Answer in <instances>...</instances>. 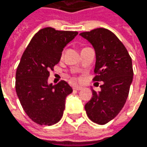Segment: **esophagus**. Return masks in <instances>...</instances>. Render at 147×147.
I'll return each mask as SVG.
<instances>
[{
  "mask_svg": "<svg viewBox=\"0 0 147 147\" xmlns=\"http://www.w3.org/2000/svg\"><path fill=\"white\" fill-rule=\"evenodd\" d=\"M82 88L83 87H81L80 86H77V84H76V86H73V89H75V90H82Z\"/></svg>",
  "mask_w": 147,
  "mask_h": 147,
  "instance_id": "34e87169",
  "label": "esophagus"
}]
</instances>
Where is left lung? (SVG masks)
Masks as SVG:
<instances>
[{
  "instance_id": "left-lung-1",
  "label": "left lung",
  "mask_w": 147,
  "mask_h": 147,
  "mask_svg": "<svg viewBox=\"0 0 147 147\" xmlns=\"http://www.w3.org/2000/svg\"><path fill=\"white\" fill-rule=\"evenodd\" d=\"M80 35L95 50L93 80L103 81L100 92L92 90L84 109L91 121L103 125L114 119L126 102L133 78L131 58L120 39L108 29L97 28Z\"/></svg>"
}]
</instances>
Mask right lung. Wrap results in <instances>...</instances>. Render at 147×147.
I'll return each instance as SVG.
<instances>
[{
  "label": "right lung",
  "mask_w": 147,
  "mask_h": 147,
  "mask_svg": "<svg viewBox=\"0 0 147 147\" xmlns=\"http://www.w3.org/2000/svg\"><path fill=\"white\" fill-rule=\"evenodd\" d=\"M78 33L43 28L32 37L22 55L16 73V92L26 115L39 125H53L63 117L65 99L72 88L64 80L54 86L48 84L47 79L63 48Z\"/></svg>",
  "instance_id": "add662e5"
}]
</instances>
